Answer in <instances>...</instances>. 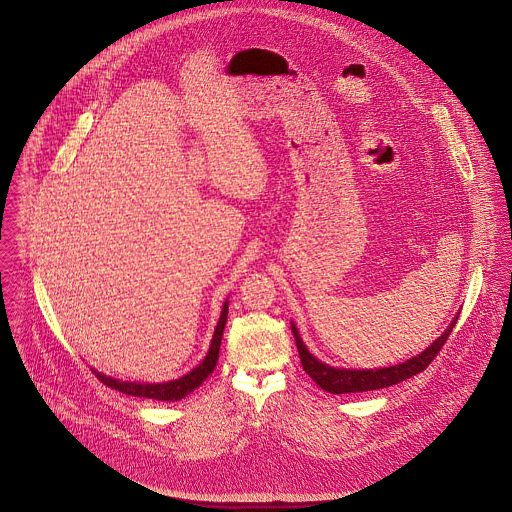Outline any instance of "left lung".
Returning a JSON list of instances; mask_svg holds the SVG:
<instances>
[{"instance_id":"left-lung-1","label":"left lung","mask_w":512,"mask_h":512,"mask_svg":"<svg viewBox=\"0 0 512 512\" xmlns=\"http://www.w3.org/2000/svg\"><path fill=\"white\" fill-rule=\"evenodd\" d=\"M456 319L458 317H454V321L448 325V329L436 339V342L426 352H422L420 356H416L404 364H398L392 368H380V370H339V368L321 364L307 352V348L303 346L301 337H299V331L293 323H291V331L295 337L299 360H301L305 374L319 388H323L329 394H352V392H370V390L388 388V386H394L402 380H408V378L424 372L434 362V358L440 354L442 346L446 344V339L452 333V327L456 325Z\"/></svg>"}]
</instances>
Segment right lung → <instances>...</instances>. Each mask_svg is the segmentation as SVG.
Returning <instances> with one entry per match:
<instances>
[{
    "label": "right lung",
    "mask_w": 512,
    "mask_h": 512,
    "mask_svg": "<svg viewBox=\"0 0 512 512\" xmlns=\"http://www.w3.org/2000/svg\"><path fill=\"white\" fill-rule=\"evenodd\" d=\"M227 313H229V301H225L223 305V311H221V319L217 323V329H215V335H213V342H211V348H209V354L207 358L193 370L189 372L187 376L179 378V380H173V382H164V384H136V382H120V380H114V378H108L104 374H96V378L110 386L112 390H118L122 394H128V396H138V398H150V400H160V402H175V400H181L185 398L187 394H191L195 388H199L209 376L211 372L215 370L217 366V360H219V350H221V337H223V329H225V323H227Z\"/></svg>",
    "instance_id": "right-lung-1"
}]
</instances>
